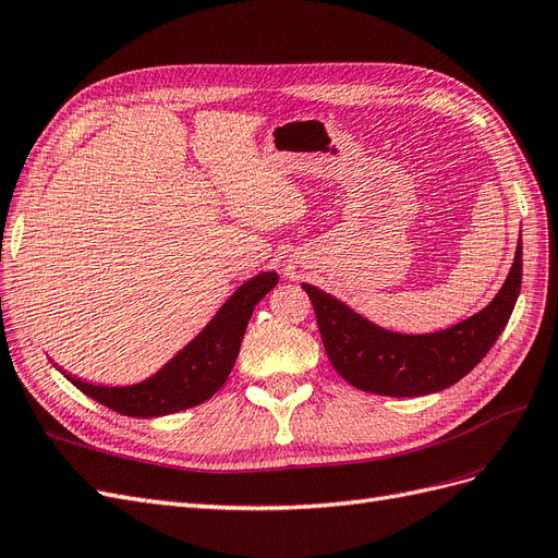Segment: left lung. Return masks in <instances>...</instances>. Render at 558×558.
<instances>
[{
	"instance_id": "1",
	"label": "left lung",
	"mask_w": 558,
	"mask_h": 558,
	"mask_svg": "<svg viewBox=\"0 0 558 558\" xmlns=\"http://www.w3.org/2000/svg\"><path fill=\"white\" fill-rule=\"evenodd\" d=\"M332 367L367 393L414 398L437 393L463 379L508 326L521 289V238L510 275L488 305L451 328L408 335L386 330L342 300L302 283Z\"/></svg>"
}]
</instances>
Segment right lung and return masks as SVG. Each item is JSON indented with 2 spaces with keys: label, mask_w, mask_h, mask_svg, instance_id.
<instances>
[{
  "label": "right lung",
  "mask_w": 558,
  "mask_h": 558,
  "mask_svg": "<svg viewBox=\"0 0 558 558\" xmlns=\"http://www.w3.org/2000/svg\"><path fill=\"white\" fill-rule=\"evenodd\" d=\"M277 272H260L244 281L214 314L209 324L167 361L156 375L130 386H102L83 381L58 367L78 391L105 408L137 418H154L191 410L221 388L238 361L253 307L275 289Z\"/></svg>",
  "instance_id": "obj_1"
}]
</instances>
